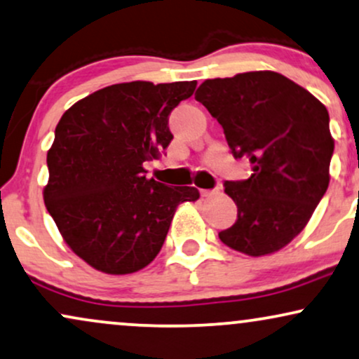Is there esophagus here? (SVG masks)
Here are the masks:
<instances>
[{
    "mask_svg": "<svg viewBox=\"0 0 359 359\" xmlns=\"http://www.w3.org/2000/svg\"><path fill=\"white\" fill-rule=\"evenodd\" d=\"M220 194V189H213V190H207V189H202L201 190V195L203 198H210V197H215V195Z\"/></svg>",
    "mask_w": 359,
    "mask_h": 359,
    "instance_id": "1",
    "label": "esophagus"
}]
</instances>
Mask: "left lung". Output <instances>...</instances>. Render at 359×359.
Instances as JSON below:
<instances>
[{"label":"left lung","instance_id":"1","mask_svg":"<svg viewBox=\"0 0 359 359\" xmlns=\"http://www.w3.org/2000/svg\"><path fill=\"white\" fill-rule=\"evenodd\" d=\"M224 127L233 157L252 175L226 180L237 220L219 237L250 257L270 255L305 229L330 184L334 140L318 99L273 71L207 79L195 93Z\"/></svg>","mask_w":359,"mask_h":359}]
</instances>
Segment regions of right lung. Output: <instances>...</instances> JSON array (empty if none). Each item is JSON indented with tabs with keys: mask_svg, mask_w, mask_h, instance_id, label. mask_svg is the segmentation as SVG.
I'll return each instance as SVG.
<instances>
[{
	"mask_svg": "<svg viewBox=\"0 0 359 359\" xmlns=\"http://www.w3.org/2000/svg\"><path fill=\"white\" fill-rule=\"evenodd\" d=\"M195 81L112 84L71 106L48 151L44 203L67 247L102 273L127 275L161 252L174 213L195 202V187L147 179L174 135L169 114Z\"/></svg>",
	"mask_w": 359,
	"mask_h": 359,
	"instance_id": "add662e5",
	"label": "right lung"
}]
</instances>
